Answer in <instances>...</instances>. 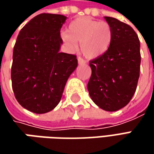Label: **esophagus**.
<instances>
[{
	"label": "esophagus",
	"instance_id": "34e87169",
	"mask_svg": "<svg viewBox=\"0 0 154 154\" xmlns=\"http://www.w3.org/2000/svg\"><path fill=\"white\" fill-rule=\"evenodd\" d=\"M78 63L79 64H86V61L81 57H78Z\"/></svg>",
	"mask_w": 154,
	"mask_h": 154
}]
</instances>
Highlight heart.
I'll use <instances>...</instances> for the list:
<instances>
[{"mask_svg": "<svg viewBox=\"0 0 154 154\" xmlns=\"http://www.w3.org/2000/svg\"><path fill=\"white\" fill-rule=\"evenodd\" d=\"M61 37L71 50L76 49L77 42H80L83 55L88 59H97L109 51L113 31L110 25L105 21L81 17L72 21L68 31L62 32Z\"/></svg>", "mask_w": 154, "mask_h": 154, "instance_id": "heart-1", "label": "heart"}]
</instances>
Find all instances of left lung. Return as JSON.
Masks as SVG:
<instances>
[{
    "mask_svg": "<svg viewBox=\"0 0 154 154\" xmlns=\"http://www.w3.org/2000/svg\"><path fill=\"white\" fill-rule=\"evenodd\" d=\"M113 31L109 51L90 61L92 75L87 89L99 108L116 111L126 106L134 96L140 76V40L130 26L104 17Z\"/></svg>",
    "mask_w": 154,
    "mask_h": 154,
    "instance_id": "1",
    "label": "left lung"
}]
</instances>
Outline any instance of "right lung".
<instances>
[{
  "instance_id": "obj_1",
  "label": "right lung",
  "mask_w": 154,
  "mask_h": 154,
  "mask_svg": "<svg viewBox=\"0 0 154 154\" xmlns=\"http://www.w3.org/2000/svg\"><path fill=\"white\" fill-rule=\"evenodd\" d=\"M67 17L41 14L21 29L13 53L12 87L22 107L37 114L59 103L68 77L78 66L75 55L60 52V31Z\"/></svg>"
}]
</instances>
